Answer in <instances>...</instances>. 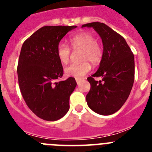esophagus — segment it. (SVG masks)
Returning a JSON list of instances; mask_svg holds the SVG:
<instances>
[{
	"instance_id": "esophagus-1",
	"label": "esophagus",
	"mask_w": 152,
	"mask_h": 152,
	"mask_svg": "<svg viewBox=\"0 0 152 152\" xmlns=\"http://www.w3.org/2000/svg\"><path fill=\"white\" fill-rule=\"evenodd\" d=\"M80 79H78V78H76V82H77V84H80Z\"/></svg>"
}]
</instances>
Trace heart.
<instances>
[{
	"mask_svg": "<svg viewBox=\"0 0 152 152\" xmlns=\"http://www.w3.org/2000/svg\"><path fill=\"white\" fill-rule=\"evenodd\" d=\"M70 44L73 49H81L80 60L83 62L72 64L64 68L67 76L75 78H81L89 73L91 70V63L98 64L103 57V50L95 39L94 36L89 32H80L69 39ZM56 54L59 61L67 64L69 61L71 49L64 43H59L56 49Z\"/></svg>",
	"mask_w": 152,
	"mask_h": 152,
	"instance_id": "b5f03b06",
	"label": "heart"
}]
</instances>
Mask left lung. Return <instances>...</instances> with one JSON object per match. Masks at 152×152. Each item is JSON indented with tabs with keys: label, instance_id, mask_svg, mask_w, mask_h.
<instances>
[{
	"label": "left lung",
	"instance_id": "8db88e82",
	"mask_svg": "<svg viewBox=\"0 0 152 152\" xmlns=\"http://www.w3.org/2000/svg\"><path fill=\"white\" fill-rule=\"evenodd\" d=\"M81 27H92L99 34L103 45V57L98 70L88 80L91 90L86 96L93 111L111 115L118 111L128 99L135 79L134 55L123 36L106 24L94 22ZM94 77L102 80L95 81Z\"/></svg>",
	"mask_w": 152,
	"mask_h": 152
}]
</instances>
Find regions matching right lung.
I'll return each mask as SVG.
<instances>
[{
  "label": "right lung",
  "instance_id": "add662e5",
  "mask_svg": "<svg viewBox=\"0 0 152 152\" xmlns=\"http://www.w3.org/2000/svg\"><path fill=\"white\" fill-rule=\"evenodd\" d=\"M77 26H45L24 42L17 75L21 94L31 110L47 121H56L68 113L69 98L77 83L72 77L57 82L63 68L56 54L61 39Z\"/></svg>",
  "mask_w": 152,
  "mask_h": 152
}]
</instances>
